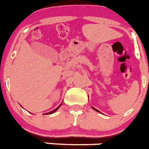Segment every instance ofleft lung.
<instances>
[{"label": "left lung", "instance_id": "1", "mask_svg": "<svg viewBox=\"0 0 149 149\" xmlns=\"http://www.w3.org/2000/svg\"><path fill=\"white\" fill-rule=\"evenodd\" d=\"M92 108H93V109H94V110H95V111H97V112H100V111H99V110H97V109H95V108H93V106H92ZM100 113H101V112H100Z\"/></svg>", "mask_w": 149, "mask_h": 149}]
</instances>
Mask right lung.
<instances>
[{
    "mask_svg": "<svg viewBox=\"0 0 149 149\" xmlns=\"http://www.w3.org/2000/svg\"><path fill=\"white\" fill-rule=\"evenodd\" d=\"M61 105H62V104H60V105H59V106H58V107L56 108V109H54V110H53V111H49V112H48V113H46V114H53V113L56 112V111L57 110H58V109H59V107H60Z\"/></svg>",
    "mask_w": 149,
    "mask_h": 149,
    "instance_id": "add662e5",
    "label": "right lung"
}]
</instances>
